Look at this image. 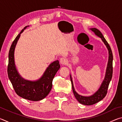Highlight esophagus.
<instances>
[{
    "instance_id": "esophagus-1",
    "label": "esophagus",
    "mask_w": 122,
    "mask_h": 122,
    "mask_svg": "<svg viewBox=\"0 0 122 122\" xmlns=\"http://www.w3.org/2000/svg\"><path fill=\"white\" fill-rule=\"evenodd\" d=\"M60 62L61 65H66L67 63V60L65 57H62L60 59Z\"/></svg>"
}]
</instances>
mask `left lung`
I'll list each match as a JSON object with an SVG mask.
<instances>
[{"mask_svg":"<svg viewBox=\"0 0 122 122\" xmlns=\"http://www.w3.org/2000/svg\"><path fill=\"white\" fill-rule=\"evenodd\" d=\"M92 30V31L96 35L101 39V40L104 43V45H106L107 49H108V53H109V57H108V62L107 64V67L106 69V74H105L104 78L103 80V82L101 83L100 88L98 89L92 95L89 96H82L81 95L78 94L77 92H76L75 89L74 87V84L73 80H72L71 75H70V77H71V80L72 85V89H73V92L74 96L79 103H81L82 104L86 105V106H90L95 104V103L98 102L104 98V97L106 96L107 93V90H108V86L110 83V81L111 80L112 76V61H113V55L112 53V51L110 46L107 42L106 39L104 38V36L100 30L95 28H92L90 29Z\"/></svg>","mask_w":122,"mask_h":122,"instance_id":"8db88e82","label":"left lung"}]
</instances>
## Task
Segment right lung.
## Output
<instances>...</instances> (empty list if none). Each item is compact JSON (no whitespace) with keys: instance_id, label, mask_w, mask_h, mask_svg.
Here are the masks:
<instances>
[{"instance_id":"add662e5","label":"right lung","mask_w":122,"mask_h":122,"mask_svg":"<svg viewBox=\"0 0 122 122\" xmlns=\"http://www.w3.org/2000/svg\"><path fill=\"white\" fill-rule=\"evenodd\" d=\"M27 27L29 26L22 29L10 47L7 73L10 81L18 95L30 101H38L45 98L51 92L53 80L60 68V65L59 60L53 62L47 67L41 77L34 81L25 79L20 75L15 64L14 51L20 35Z\"/></svg>"}]
</instances>
